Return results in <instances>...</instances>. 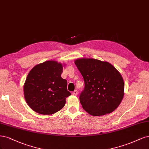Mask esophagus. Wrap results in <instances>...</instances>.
Returning a JSON list of instances; mask_svg holds the SVG:
<instances>
[{
  "instance_id": "obj_1",
  "label": "esophagus",
  "mask_w": 149,
  "mask_h": 149,
  "mask_svg": "<svg viewBox=\"0 0 149 149\" xmlns=\"http://www.w3.org/2000/svg\"><path fill=\"white\" fill-rule=\"evenodd\" d=\"M77 94H78V92L77 90H74V92H72V95H75V96H76V95H77Z\"/></svg>"
}]
</instances>
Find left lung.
Wrapping results in <instances>:
<instances>
[{"mask_svg":"<svg viewBox=\"0 0 149 149\" xmlns=\"http://www.w3.org/2000/svg\"><path fill=\"white\" fill-rule=\"evenodd\" d=\"M74 62L85 82L79 97L84 110L94 116L114 111L124 95V82L119 72L109 62L93 58H79Z\"/></svg>","mask_w":149,"mask_h":149,"instance_id":"obj_1","label":"left lung"}]
</instances>
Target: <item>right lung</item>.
Returning a JSON list of instances; mask_svg holds the SVG:
<instances>
[{"instance_id":"right-lung-1","label":"right lung","mask_w":149,"mask_h":149,"mask_svg":"<svg viewBox=\"0 0 149 149\" xmlns=\"http://www.w3.org/2000/svg\"><path fill=\"white\" fill-rule=\"evenodd\" d=\"M62 65L56 61H47L36 65L28 73L24 97L33 111L49 115L64 107L65 98L71 94L67 89V80L61 77Z\"/></svg>"}]
</instances>
